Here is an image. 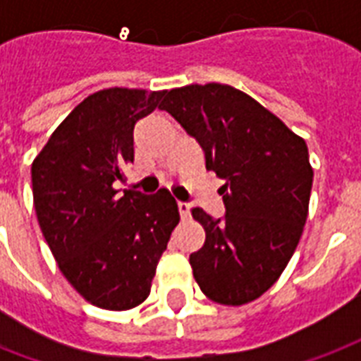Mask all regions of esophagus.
Wrapping results in <instances>:
<instances>
[{"label":"esophagus","mask_w":361,"mask_h":361,"mask_svg":"<svg viewBox=\"0 0 361 361\" xmlns=\"http://www.w3.org/2000/svg\"><path fill=\"white\" fill-rule=\"evenodd\" d=\"M178 209H180L181 219H187V217H189V212H191V204L178 202Z\"/></svg>","instance_id":"obj_1"}]
</instances>
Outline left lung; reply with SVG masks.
I'll return each mask as SVG.
<instances>
[{
    "label": "left lung",
    "instance_id": "8db88e82",
    "mask_svg": "<svg viewBox=\"0 0 361 361\" xmlns=\"http://www.w3.org/2000/svg\"><path fill=\"white\" fill-rule=\"evenodd\" d=\"M159 109L197 138L206 169L225 180V219L191 209L206 232L189 257L192 275L215 303L252 302L279 279L302 238L313 187L307 144L228 84L176 87Z\"/></svg>",
    "mask_w": 361,
    "mask_h": 361
}]
</instances>
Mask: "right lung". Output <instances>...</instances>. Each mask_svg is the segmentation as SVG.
Segmentation results:
<instances>
[{"instance_id":"add662e5","label":"right lung","mask_w":361,"mask_h":361,"mask_svg":"<svg viewBox=\"0 0 361 361\" xmlns=\"http://www.w3.org/2000/svg\"><path fill=\"white\" fill-rule=\"evenodd\" d=\"M166 92L109 87L58 125L31 164L33 206L58 268L86 302L109 311L140 305L180 223L166 189L118 195L135 159V123Z\"/></svg>"}]
</instances>
